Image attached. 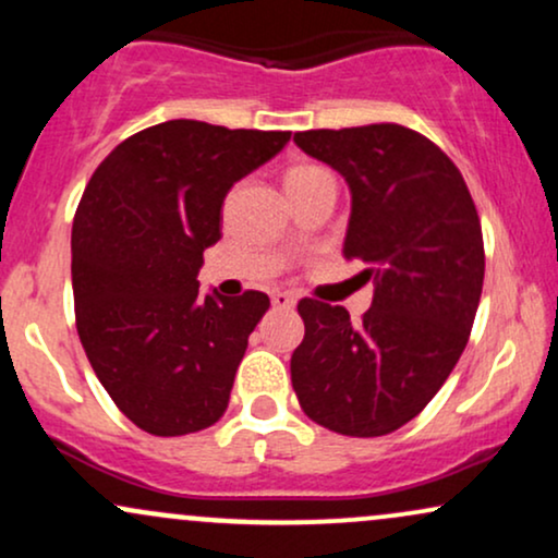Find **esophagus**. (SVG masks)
<instances>
[{
    "label": "esophagus",
    "mask_w": 558,
    "mask_h": 558,
    "mask_svg": "<svg viewBox=\"0 0 558 558\" xmlns=\"http://www.w3.org/2000/svg\"><path fill=\"white\" fill-rule=\"evenodd\" d=\"M272 306H278V310H293V306H296V296L288 291H275Z\"/></svg>",
    "instance_id": "1"
}]
</instances>
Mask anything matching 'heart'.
I'll use <instances>...</instances> for the list:
<instances>
[{
  "mask_svg": "<svg viewBox=\"0 0 558 558\" xmlns=\"http://www.w3.org/2000/svg\"><path fill=\"white\" fill-rule=\"evenodd\" d=\"M312 172H319V168H315V165H299V168H291L286 172V181H296V178L312 175Z\"/></svg>",
  "mask_w": 558,
  "mask_h": 558,
  "instance_id": "obj_1",
  "label": "heart"
}]
</instances>
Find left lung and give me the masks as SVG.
I'll return each instance as SVG.
<instances>
[{
  "instance_id": "obj_1",
  "label": "left lung",
  "mask_w": 558,
  "mask_h": 558,
  "mask_svg": "<svg viewBox=\"0 0 558 558\" xmlns=\"http://www.w3.org/2000/svg\"><path fill=\"white\" fill-rule=\"evenodd\" d=\"M293 141L349 183L343 257L375 283L360 323L343 306L299 301L293 390L332 433L388 435L430 403L470 341L485 278L475 202L457 165L412 128H319Z\"/></svg>"
}]
</instances>
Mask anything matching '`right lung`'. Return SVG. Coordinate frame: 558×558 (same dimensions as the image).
Segmentation results:
<instances>
[{
  "label": "right lung",
  "instance_id": "1",
  "mask_svg": "<svg viewBox=\"0 0 558 558\" xmlns=\"http://www.w3.org/2000/svg\"><path fill=\"white\" fill-rule=\"evenodd\" d=\"M288 131L168 120L94 170L73 217L75 328L96 377L133 425L189 435L226 414L235 369L270 299L198 291L230 185Z\"/></svg>",
  "mask_w": 558,
  "mask_h": 558
}]
</instances>
